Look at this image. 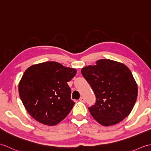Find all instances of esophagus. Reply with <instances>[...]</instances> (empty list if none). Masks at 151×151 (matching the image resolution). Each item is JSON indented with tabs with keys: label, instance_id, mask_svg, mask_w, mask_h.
<instances>
[{
	"label": "esophagus",
	"instance_id": "34e87169",
	"mask_svg": "<svg viewBox=\"0 0 151 151\" xmlns=\"http://www.w3.org/2000/svg\"><path fill=\"white\" fill-rule=\"evenodd\" d=\"M80 101H81L82 102H85V99L83 97H81V98H80Z\"/></svg>",
	"mask_w": 151,
	"mask_h": 151
}]
</instances>
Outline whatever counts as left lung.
Returning <instances> with one entry per match:
<instances>
[{
	"label": "left lung",
	"instance_id": "8db88e82",
	"mask_svg": "<svg viewBox=\"0 0 151 151\" xmlns=\"http://www.w3.org/2000/svg\"><path fill=\"white\" fill-rule=\"evenodd\" d=\"M96 95V103L88 109L99 124H117L129 115L137 97V84L130 69L124 63L101 59L95 65L81 70Z\"/></svg>",
	"mask_w": 151,
	"mask_h": 151
}]
</instances>
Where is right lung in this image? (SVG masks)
I'll use <instances>...</instances> for the list:
<instances>
[{
    "label": "right lung",
    "instance_id": "add662e5",
    "mask_svg": "<svg viewBox=\"0 0 151 151\" xmlns=\"http://www.w3.org/2000/svg\"><path fill=\"white\" fill-rule=\"evenodd\" d=\"M76 70L56 62L31 65L19 83V94L28 113L40 123L58 124L75 104L67 84Z\"/></svg>",
    "mask_w": 151,
    "mask_h": 151
}]
</instances>
